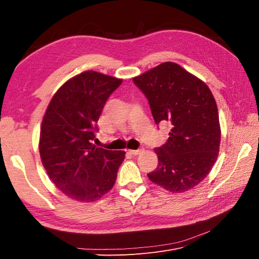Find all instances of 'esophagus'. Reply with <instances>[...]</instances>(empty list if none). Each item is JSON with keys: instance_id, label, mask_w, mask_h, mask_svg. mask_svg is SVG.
Returning a JSON list of instances; mask_svg holds the SVG:
<instances>
[{"instance_id": "esophagus-1", "label": "esophagus", "mask_w": 259, "mask_h": 259, "mask_svg": "<svg viewBox=\"0 0 259 259\" xmlns=\"http://www.w3.org/2000/svg\"><path fill=\"white\" fill-rule=\"evenodd\" d=\"M128 152L133 155H138L143 152V149H137V150H128Z\"/></svg>"}]
</instances>
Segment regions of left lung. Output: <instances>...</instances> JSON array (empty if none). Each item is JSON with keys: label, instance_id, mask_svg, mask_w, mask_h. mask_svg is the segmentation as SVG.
Instances as JSON below:
<instances>
[{"label": "left lung", "instance_id": "left-lung-1", "mask_svg": "<svg viewBox=\"0 0 259 259\" xmlns=\"http://www.w3.org/2000/svg\"><path fill=\"white\" fill-rule=\"evenodd\" d=\"M147 97L155 124H167L168 139L155 148L159 165L148 178L169 192L192 189L216 162L221 125L208 86L175 62H163L133 79Z\"/></svg>", "mask_w": 259, "mask_h": 259}]
</instances>
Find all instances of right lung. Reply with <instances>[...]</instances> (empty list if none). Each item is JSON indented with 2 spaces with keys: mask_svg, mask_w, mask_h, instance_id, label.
Masks as SVG:
<instances>
[{
  "mask_svg": "<svg viewBox=\"0 0 259 259\" xmlns=\"http://www.w3.org/2000/svg\"><path fill=\"white\" fill-rule=\"evenodd\" d=\"M121 79L84 71L55 93L40 132L41 160L58 189L80 202H94L112 189L124 151L93 145L96 123Z\"/></svg>",
  "mask_w": 259,
  "mask_h": 259,
  "instance_id": "right-lung-1",
  "label": "right lung"
}]
</instances>
